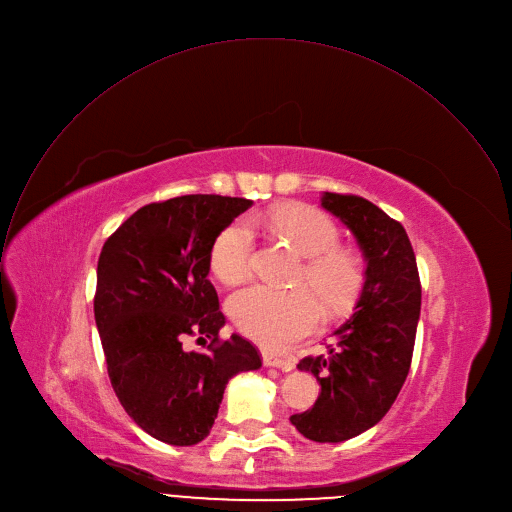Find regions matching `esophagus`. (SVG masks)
Returning a JSON list of instances; mask_svg holds the SVG:
<instances>
[{
	"label": "esophagus",
	"mask_w": 512,
	"mask_h": 512,
	"mask_svg": "<svg viewBox=\"0 0 512 512\" xmlns=\"http://www.w3.org/2000/svg\"><path fill=\"white\" fill-rule=\"evenodd\" d=\"M262 361L266 367H276L280 371H292L294 369V363L290 359H280V357H274L272 353H262Z\"/></svg>",
	"instance_id": "1"
}]
</instances>
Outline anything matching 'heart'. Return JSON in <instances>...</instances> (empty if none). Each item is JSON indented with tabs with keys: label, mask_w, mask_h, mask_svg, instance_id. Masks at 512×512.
<instances>
[{
	"label": "heart",
	"mask_w": 512,
	"mask_h": 512,
	"mask_svg": "<svg viewBox=\"0 0 512 512\" xmlns=\"http://www.w3.org/2000/svg\"><path fill=\"white\" fill-rule=\"evenodd\" d=\"M270 226L309 258L306 282L323 298L329 309L345 304L359 284V264L339 244L335 222L317 208L292 206L274 212ZM254 232L246 220L226 226L212 246V270L224 282L242 280L252 266ZM228 309L238 329L270 349H286L315 333L323 321L319 300L309 290H282L254 282L236 290Z\"/></svg>",
	"instance_id": "obj_1"
}]
</instances>
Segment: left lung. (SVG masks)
Listing matches in <instances>:
<instances>
[{
  "label": "left lung",
  "mask_w": 512,
  "mask_h": 512,
  "mask_svg": "<svg viewBox=\"0 0 512 512\" xmlns=\"http://www.w3.org/2000/svg\"><path fill=\"white\" fill-rule=\"evenodd\" d=\"M321 208L357 240L365 282L353 317L333 333L327 353L296 365L317 377L321 393L290 424L313 442L337 444L373 428L393 405L412 365L422 286L399 222L357 195L323 191Z\"/></svg>",
  "instance_id": "8db88e82"
}]
</instances>
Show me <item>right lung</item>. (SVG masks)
<instances>
[{
  "label": "right lung",
  "mask_w": 512,
  "mask_h": 512,
  "mask_svg": "<svg viewBox=\"0 0 512 512\" xmlns=\"http://www.w3.org/2000/svg\"><path fill=\"white\" fill-rule=\"evenodd\" d=\"M252 208L244 197L181 195L137 210L102 246L94 321L113 389L129 418L171 446H193L218 418L228 381L262 359L226 319L208 280L218 234ZM191 334L210 354L182 349Z\"/></svg>",
  "instance_id": "obj_1"
}]
</instances>
